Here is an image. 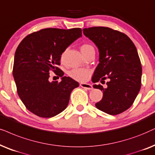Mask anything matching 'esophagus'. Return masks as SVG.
Instances as JSON below:
<instances>
[{
	"instance_id": "1",
	"label": "esophagus",
	"mask_w": 155,
	"mask_h": 155,
	"mask_svg": "<svg viewBox=\"0 0 155 155\" xmlns=\"http://www.w3.org/2000/svg\"><path fill=\"white\" fill-rule=\"evenodd\" d=\"M80 86L81 87H83V88H85V89H87V90H92V86L90 85V84H88V83H84V82H81V83L80 84Z\"/></svg>"
}]
</instances>
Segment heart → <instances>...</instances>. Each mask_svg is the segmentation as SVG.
Returning a JSON list of instances; mask_svg holds the SVG:
<instances>
[{
  "label": "heart",
  "instance_id": "b5f03b06",
  "mask_svg": "<svg viewBox=\"0 0 155 155\" xmlns=\"http://www.w3.org/2000/svg\"><path fill=\"white\" fill-rule=\"evenodd\" d=\"M92 46L90 45H88V44H84L81 46L80 48V50H81L82 53H84V52L87 51V49H89L90 48H91ZM65 52H64L61 55V60H63L64 57H65ZM90 71L87 69H84V68H74V69L71 70L68 73V75H69L70 77H71L73 79L78 80V81H85L90 76Z\"/></svg>",
  "mask_w": 155,
  "mask_h": 155
}]
</instances>
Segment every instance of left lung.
<instances>
[{"instance_id": "8db88e82", "label": "left lung", "mask_w": 155, "mask_h": 155, "mask_svg": "<svg viewBox=\"0 0 155 155\" xmlns=\"http://www.w3.org/2000/svg\"><path fill=\"white\" fill-rule=\"evenodd\" d=\"M83 33L99 50V61L92 81L102 90L103 97L96 107L111 115L122 113L131 107L141 87L142 65L137 48L127 35L107 27L84 28Z\"/></svg>"}]
</instances>
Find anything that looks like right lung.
I'll return each mask as SVG.
<instances>
[{"mask_svg": "<svg viewBox=\"0 0 155 155\" xmlns=\"http://www.w3.org/2000/svg\"><path fill=\"white\" fill-rule=\"evenodd\" d=\"M81 36L79 28H50L27 35L18 46L13 75L18 96L32 113L48 118L67 107L70 93L79 83L63 76L58 65H60L62 53ZM51 70L61 78V81H49Z\"/></svg>", "mask_w": 155, "mask_h": 155, "instance_id": "obj_1", "label": "right lung"}]
</instances>
